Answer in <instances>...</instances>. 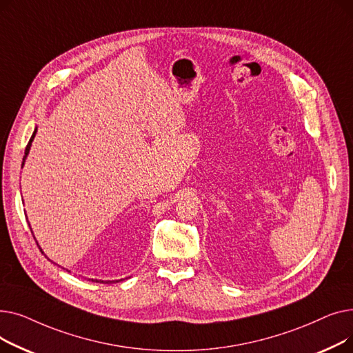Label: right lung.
Returning a JSON list of instances; mask_svg holds the SVG:
<instances>
[{"label":"right lung","mask_w":353,"mask_h":353,"mask_svg":"<svg viewBox=\"0 0 353 353\" xmlns=\"http://www.w3.org/2000/svg\"><path fill=\"white\" fill-rule=\"evenodd\" d=\"M35 133H37V128L34 130V133H32V136H31V139H30V141H28V144H27V147H26V156H24V159H23V165H24V161H26V157H27V154L30 153V148H31V143H32V140H34V137H35ZM31 233H32V230H31ZM39 245V243H37ZM41 250V249H40ZM41 253H44L43 250H41ZM92 281V279H91ZM96 282H99V281H96ZM100 282H103V281H100ZM117 282V281H116ZM108 283V282H107Z\"/></svg>","instance_id":"right-lung-1"}]
</instances>
